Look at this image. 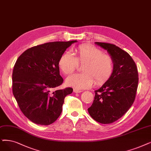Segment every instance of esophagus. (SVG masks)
<instances>
[{"label":"esophagus","instance_id":"obj_1","mask_svg":"<svg viewBox=\"0 0 151 151\" xmlns=\"http://www.w3.org/2000/svg\"><path fill=\"white\" fill-rule=\"evenodd\" d=\"M82 92V90H78V89H76V88H74V92L76 93H81V92Z\"/></svg>","mask_w":151,"mask_h":151}]
</instances>
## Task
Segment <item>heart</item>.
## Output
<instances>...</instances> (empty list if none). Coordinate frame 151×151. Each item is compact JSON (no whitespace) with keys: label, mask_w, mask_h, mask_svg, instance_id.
<instances>
[{"label":"heart","mask_w":151,"mask_h":151,"mask_svg":"<svg viewBox=\"0 0 151 151\" xmlns=\"http://www.w3.org/2000/svg\"><path fill=\"white\" fill-rule=\"evenodd\" d=\"M66 52L60 57L59 68L65 75L70 74L77 68L78 64H83L80 74H74L66 79V84L76 89L91 87L94 80L97 83L105 82L111 75L114 63L112 58L103 54L100 50L88 44L81 45Z\"/></svg>","instance_id":"b5f03b06"}]
</instances>
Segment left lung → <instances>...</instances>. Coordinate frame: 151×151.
<instances>
[{
    "mask_svg": "<svg viewBox=\"0 0 151 151\" xmlns=\"http://www.w3.org/2000/svg\"><path fill=\"white\" fill-rule=\"evenodd\" d=\"M106 50L114 63L113 70L106 82L95 90L91 117L102 124L112 123L128 111L135 100L138 85L136 65L129 54L116 45L95 42Z\"/></svg>",
    "mask_w": 151,
    "mask_h": 151,
    "instance_id": "obj_1",
    "label": "left lung"
}]
</instances>
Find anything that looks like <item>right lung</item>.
<instances>
[{"instance_id": "right-lung-1", "label": "right lung", "mask_w": 151, "mask_h": 151, "mask_svg": "<svg viewBox=\"0 0 151 151\" xmlns=\"http://www.w3.org/2000/svg\"><path fill=\"white\" fill-rule=\"evenodd\" d=\"M76 40L55 41L29 48L17 59L12 73V90L20 109L34 123L49 125L59 118L70 87L55 90L63 79L58 61Z\"/></svg>"}]
</instances>
